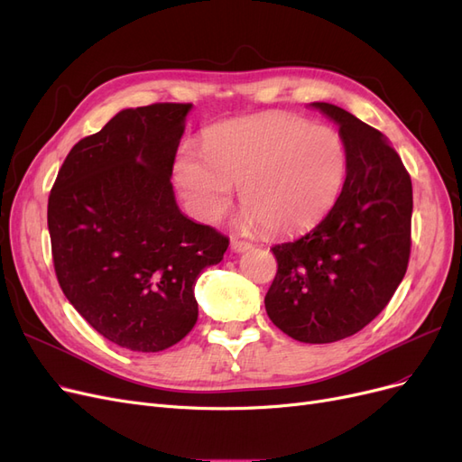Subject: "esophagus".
<instances>
[{
	"instance_id": "1",
	"label": "esophagus",
	"mask_w": 462,
	"mask_h": 462,
	"mask_svg": "<svg viewBox=\"0 0 462 462\" xmlns=\"http://www.w3.org/2000/svg\"><path fill=\"white\" fill-rule=\"evenodd\" d=\"M231 248L235 250V253H245V250L253 248V243L243 241V239H231Z\"/></svg>"
}]
</instances>
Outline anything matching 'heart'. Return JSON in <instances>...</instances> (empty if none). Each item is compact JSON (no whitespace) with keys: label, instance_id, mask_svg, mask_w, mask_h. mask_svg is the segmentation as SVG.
I'll return each mask as SVG.
<instances>
[{"label":"heart","instance_id":"heart-1","mask_svg":"<svg viewBox=\"0 0 462 462\" xmlns=\"http://www.w3.org/2000/svg\"><path fill=\"white\" fill-rule=\"evenodd\" d=\"M346 173L341 134L291 114L221 123L204 136L202 152L179 150L175 183L189 212L216 223L239 189L245 217L268 233L312 226L337 199Z\"/></svg>","mask_w":462,"mask_h":462}]
</instances>
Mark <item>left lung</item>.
<instances>
[{
  "label": "left lung",
  "instance_id": "left-lung-1",
  "mask_svg": "<svg viewBox=\"0 0 462 462\" xmlns=\"http://www.w3.org/2000/svg\"><path fill=\"white\" fill-rule=\"evenodd\" d=\"M312 106L339 125L346 177L314 229L272 246L277 273L263 304L289 337L333 343L368 326L407 273L412 183L380 131L343 107Z\"/></svg>",
  "mask_w": 462,
  "mask_h": 462
}]
</instances>
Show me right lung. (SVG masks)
I'll return each instance as SVG.
<instances>
[{"label": "right lung", "instance_id": "obj_1", "mask_svg": "<svg viewBox=\"0 0 462 462\" xmlns=\"http://www.w3.org/2000/svg\"><path fill=\"white\" fill-rule=\"evenodd\" d=\"M192 104L123 109L69 152L48 199L55 275L111 343L158 353L199 319L194 282L229 239L180 214L171 173Z\"/></svg>", "mask_w": 462, "mask_h": 462}]
</instances>
